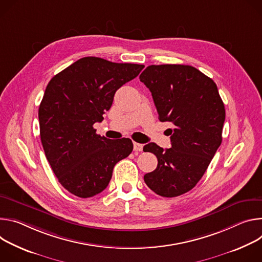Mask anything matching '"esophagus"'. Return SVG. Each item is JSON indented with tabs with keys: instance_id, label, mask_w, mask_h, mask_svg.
I'll return each instance as SVG.
<instances>
[{
	"instance_id": "1",
	"label": "esophagus",
	"mask_w": 262,
	"mask_h": 262,
	"mask_svg": "<svg viewBox=\"0 0 262 262\" xmlns=\"http://www.w3.org/2000/svg\"><path fill=\"white\" fill-rule=\"evenodd\" d=\"M142 148H143V146H142L141 143L133 142V150H134L135 152H140V151H142Z\"/></svg>"
}]
</instances>
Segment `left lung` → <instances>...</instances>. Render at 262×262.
<instances>
[{
  "instance_id": "1",
  "label": "left lung",
  "mask_w": 262,
  "mask_h": 262,
  "mask_svg": "<svg viewBox=\"0 0 262 262\" xmlns=\"http://www.w3.org/2000/svg\"><path fill=\"white\" fill-rule=\"evenodd\" d=\"M139 79L152 94L159 121L173 126L171 148L143 147L158 159L144 182L161 196L181 195L196 185L221 146L224 103L213 80L190 66H150Z\"/></svg>"
}]
</instances>
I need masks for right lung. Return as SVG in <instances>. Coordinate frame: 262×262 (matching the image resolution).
<instances>
[{"instance_id": "obj_1", "label": "right lung", "mask_w": 262, "mask_h": 262, "mask_svg": "<svg viewBox=\"0 0 262 262\" xmlns=\"http://www.w3.org/2000/svg\"><path fill=\"white\" fill-rule=\"evenodd\" d=\"M143 68L84 57L49 82L38 109L40 139L55 176L71 193L91 198L102 192L114 165L131 154V139H108L96 133L94 124L103 121L115 92Z\"/></svg>"}]
</instances>
